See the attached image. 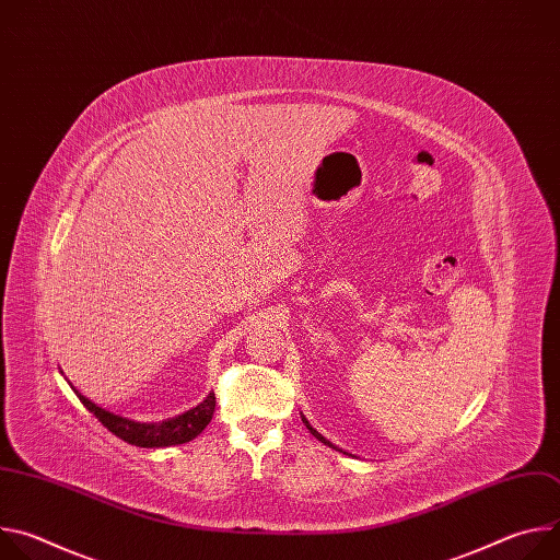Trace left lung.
Masks as SVG:
<instances>
[{"label": "left lung", "instance_id": "8db88e82", "mask_svg": "<svg viewBox=\"0 0 560 560\" xmlns=\"http://www.w3.org/2000/svg\"><path fill=\"white\" fill-rule=\"evenodd\" d=\"M303 423H305V428H307V430H310V434H312V436H316V439H318V441H322V443H326V445H332V443H330V441H326V439H324V436H322V434H318V432H316V430H314V428H312V425H310V423H307V421H305V419H303Z\"/></svg>", "mask_w": 560, "mask_h": 560}]
</instances>
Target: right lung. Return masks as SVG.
<instances>
[{
  "instance_id": "obj_1",
  "label": "right lung",
  "mask_w": 560,
  "mask_h": 560,
  "mask_svg": "<svg viewBox=\"0 0 560 560\" xmlns=\"http://www.w3.org/2000/svg\"><path fill=\"white\" fill-rule=\"evenodd\" d=\"M77 396H79V401L86 406V410L100 419V423L104 428H108L115 436H119L121 441L137 445V447H168V445H179V443L192 441L212 421L214 406H217L214 392H210L197 408H192L175 419H168L162 423H137V421H130V419H124V417L102 410L100 406L89 401V398L82 394H77Z\"/></svg>"
}]
</instances>
